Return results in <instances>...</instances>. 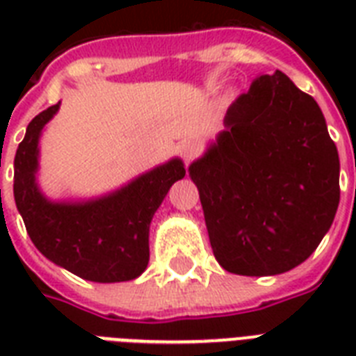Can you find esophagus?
Returning <instances> with one entry per match:
<instances>
[{"label":"esophagus","instance_id":"34e87169","mask_svg":"<svg viewBox=\"0 0 356 356\" xmlns=\"http://www.w3.org/2000/svg\"><path fill=\"white\" fill-rule=\"evenodd\" d=\"M179 151H181V156H183V161L188 164L197 156L200 153V144L195 142V140H183L181 144H179Z\"/></svg>","mask_w":356,"mask_h":356}]
</instances>
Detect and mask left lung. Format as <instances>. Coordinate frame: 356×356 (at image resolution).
<instances>
[{"label":"left lung","instance_id":"left-lung-1","mask_svg":"<svg viewBox=\"0 0 356 356\" xmlns=\"http://www.w3.org/2000/svg\"><path fill=\"white\" fill-rule=\"evenodd\" d=\"M225 131L188 172L212 251L236 275H277L309 259L340 203V161L314 97L277 70L227 108Z\"/></svg>","mask_w":356,"mask_h":356}]
</instances>
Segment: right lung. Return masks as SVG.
Returning <instances> with one entry per match:
<instances>
[{"label": "right lung", "instance_id": "right-lung-1", "mask_svg": "<svg viewBox=\"0 0 356 356\" xmlns=\"http://www.w3.org/2000/svg\"><path fill=\"white\" fill-rule=\"evenodd\" d=\"M58 105L31 120L14 156V201L31 240L46 259L94 282L131 281L149 262V223L183 162L172 159L134 181L83 203H53L36 184L38 140Z\"/></svg>", "mask_w": 356, "mask_h": 356}]
</instances>
